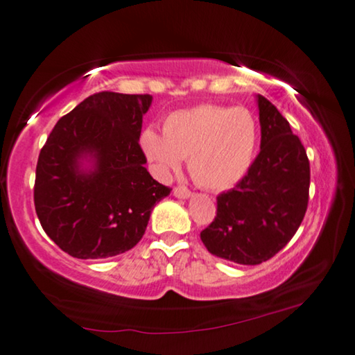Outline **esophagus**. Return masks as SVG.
<instances>
[{"mask_svg":"<svg viewBox=\"0 0 355 355\" xmlns=\"http://www.w3.org/2000/svg\"><path fill=\"white\" fill-rule=\"evenodd\" d=\"M173 195L176 196V198H181V200H189L191 196L190 190L185 189V187H176L173 190Z\"/></svg>","mask_w":355,"mask_h":355,"instance_id":"1","label":"esophagus"}]
</instances>
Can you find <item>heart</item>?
<instances>
[{
	"label": "heart",
	"instance_id": "obj_1",
	"mask_svg": "<svg viewBox=\"0 0 355 355\" xmlns=\"http://www.w3.org/2000/svg\"><path fill=\"white\" fill-rule=\"evenodd\" d=\"M258 125L243 108L198 105L166 116L164 135L146 127L139 146L157 178L166 179L189 157L196 184L225 190L245 176L253 162Z\"/></svg>",
	"mask_w": 355,
	"mask_h": 355
}]
</instances>
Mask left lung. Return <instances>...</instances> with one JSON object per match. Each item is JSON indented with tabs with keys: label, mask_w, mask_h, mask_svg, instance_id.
I'll return each instance as SVG.
<instances>
[{
	"label": "left lung",
	"mask_w": 355,
	"mask_h": 355,
	"mask_svg": "<svg viewBox=\"0 0 355 355\" xmlns=\"http://www.w3.org/2000/svg\"><path fill=\"white\" fill-rule=\"evenodd\" d=\"M259 154L242 181L217 196V217L201 231L214 257L257 266L293 239L309 205L310 164L282 113L257 96Z\"/></svg>",
	"instance_id": "obj_1"
}]
</instances>
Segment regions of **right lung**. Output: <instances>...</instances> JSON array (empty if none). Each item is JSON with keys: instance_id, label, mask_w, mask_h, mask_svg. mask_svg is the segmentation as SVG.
I'll return each mask as SVG.
<instances>
[{"instance_id": "right-lung-1", "label": "right lung", "mask_w": 355, "mask_h": 355, "mask_svg": "<svg viewBox=\"0 0 355 355\" xmlns=\"http://www.w3.org/2000/svg\"><path fill=\"white\" fill-rule=\"evenodd\" d=\"M149 94L98 92L62 116L39 154L34 206L46 236L78 259L129 252L170 189L139 148Z\"/></svg>"}]
</instances>
